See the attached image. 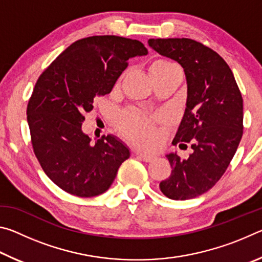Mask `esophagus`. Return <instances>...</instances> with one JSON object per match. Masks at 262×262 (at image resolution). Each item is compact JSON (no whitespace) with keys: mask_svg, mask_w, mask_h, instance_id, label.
I'll return each mask as SVG.
<instances>
[{"mask_svg":"<svg viewBox=\"0 0 262 262\" xmlns=\"http://www.w3.org/2000/svg\"><path fill=\"white\" fill-rule=\"evenodd\" d=\"M137 156H139L142 161H144V162H151L152 159L155 158L152 155H149V154H144V152H137L136 154Z\"/></svg>","mask_w":262,"mask_h":262,"instance_id":"obj_1","label":"esophagus"}]
</instances>
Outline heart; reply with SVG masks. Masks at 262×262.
Instances as JSON below:
<instances>
[{"label": "heart", "mask_w": 262, "mask_h": 262, "mask_svg": "<svg viewBox=\"0 0 262 262\" xmlns=\"http://www.w3.org/2000/svg\"><path fill=\"white\" fill-rule=\"evenodd\" d=\"M171 66L174 64L170 61L157 60L152 63L151 69L171 67ZM155 121H156V119L137 112V111H127L121 117L120 129L128 139L134 141L135 143L149 145L152 143L155 137H156Z\"/></svg>", "instance_id": "1"}]
</instances>
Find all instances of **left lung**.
<instances>
[{"instance_id":"obj_1","label":"left lung","mask_w":262,"mask_h":262,"mask_svg":"<svg viewBox=\"0 0 262 262\" xmlns=\"http://www.w3.org/2000/svg\"><path fill=\"white\" fill-rule=\"evenodd\" d=\"M159 54L176 60L187 79V103L172 144L190 143L187 159L168 154L171 176L161 181L172 200H188L206 193L227 171L243 136V97L223 57L188 38L149 39Z\"/></svg>"}]
</instances>
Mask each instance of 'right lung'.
Instances as JSON below:
<instances>
[{
  "label": "right lung",
  "instance_id": "1",
  "mask_svg": "<svg viewBox=\"0 0 262 262\" xmlns=\"http://www.w3.org/2000/svg\"><path fill=\"white\" fill-rule=\"evenodd\" d=\"M147 54L139 40L94 35L73 42L39 76L26 108L31 143L43 172L64 192L79 198L106 192L129 158L114 136L91 144L83 114L96 97L110 94L128 59Z\"/></svg>",
  "mask_w": 262,
  "mask_h": 262
}]
</instances>
